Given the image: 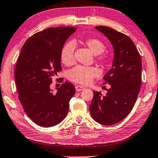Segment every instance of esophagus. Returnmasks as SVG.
<instances>
[{"label": "esophagus", "instance_id": "esophagus-1", "mask_svg": "<svg viewBox=\"0 0 158 158\" xmlns=\"http://www.w3.org/2000/svg\"><path fill=\"white\" fill-rule=\"evenodd\" d=\"M75 88H76V91H82L84 89V87L82 86H79V85H77L75 86Z\"/></svg>", "mask_w": 158, "mask_h": 158}]
</instances>
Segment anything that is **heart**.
Instances as JSON below:
<instances>
[{
    "label": "heart",
    "mask_w": 158,
    "mask_h": 158,
    "mask_svg": "<svg viewBox=\"0 0 158 158\" xmlns=\"http://www.w3.org/2000/svg\"><path fill=\"white\" fill-rule=\"evenodd\" d=\"M94 55H99L105 50L103 42L96 38H88L82 42ZM74 42H69L64 44L61 51V60L66 66H71L74 63ZM99 75V71L96 67H85L81 66L73 68L68 74V78L72 81L81 84H88L94 77Z\"/></svg>",
    "instance_id": "1"
}]
</instances>
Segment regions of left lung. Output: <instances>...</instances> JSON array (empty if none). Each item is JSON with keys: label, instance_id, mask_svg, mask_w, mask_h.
<instances>
[{"label": "left lung", "instance_id": "left-lung-1", "mask_svg": "<svg viewBox=\"0 0 158 158\" xmlns=\"http://www.w3.org/2000/svg\"><path fill=\"white\" fill-rule=\"evenodd\" d=\"M107 37L114 48L112 67L103 79L110 88L106 95L94 91L90 114L97 123L116 124L131 111L140 92L142 62L133 42L121 32L106 26L95 27Z\"/></svg>", "mask_w": 158, "mask_h": 158}]
</instances>
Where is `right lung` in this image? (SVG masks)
<instances>
[{"instance_id":"add662e5","label":"right lung","mask_w":158,"mask_h":158,"mask_svg":"<svg viewBox=\"0 0 158 158\" xmlns=\"http://www.w3.org/2000/svg\"><path fill=\"white\" fill-rule=\"evenodd\" d=\"M76 30L49 27L30 37L21 49L14 72L19 99L30 118L40 126H56L67 116L75 87L67 81L54 94L50 84L62 70V49Z\"/></svg>"}]
</instances>
